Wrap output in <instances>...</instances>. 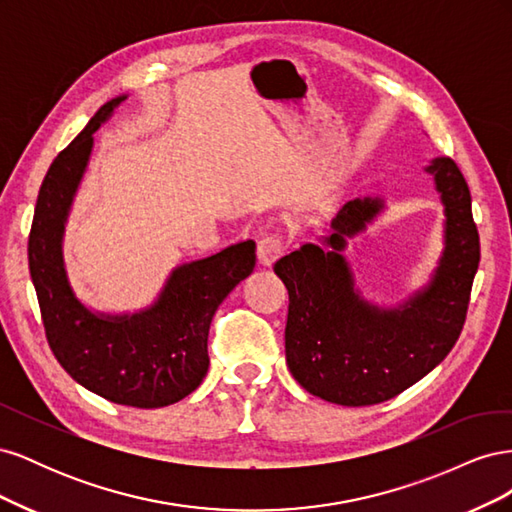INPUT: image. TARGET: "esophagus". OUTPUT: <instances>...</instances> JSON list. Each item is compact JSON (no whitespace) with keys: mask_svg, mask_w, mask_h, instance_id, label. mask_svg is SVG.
<instances>
[{"mask_svg":"<svg viewBox=\"0 0 512 512\" xmlns=\"http://www.w3.org/2000/svg\"><path fill=\"white\" fill-rule=\"evenodd\" d=\"M286 239L280 232H269V235H262L258 239V247H256V254H258V262L265 267H271L273 262L280 258L286 250Z\"/></svg>","mask_w":512,"mask_h":512,"instance_id":"esophagus-1","label":"esophagus"}]
</instances>
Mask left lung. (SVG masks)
<instances>
[{"instance_id":"1","label":"left lung","mask_w":512,"mask_h":512,"mask_svg":"<svg viewBox=\"0 0 512 512\" xmlns=\"http://www.w3.org/2000/svg\"><path fill=\"white\" fill-rule=\"evenodd\" d=\"M444 205V252L431 282L399 307L361 299L342 250L382 209L356 198L320 247L305 243L275 262L288 290L286 363L307 393L339 406H374L427 376L453 350L468 314L480 260L466 179L451 158L427 168Z\"/></svg>"}]
</instances>
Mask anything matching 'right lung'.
<instances>
[{
	"instance_id": "add662e5",
	"label": "right lung",
	"mask_w": 512,
	"mask_h": 512,
	"mask_svg": "<svg viewBox=\"0 0 512 512\" xmlns=\"http://www.w3.org/2000/svg\"><path fill=\"white\" fill-rule=\"evenodd\" d=\"M126 100L106 102L87 128L53 160L29 232V273L46 339L68 374L113 404L162 408L198 389L209 369L207 339L215 309L254 271L256 243L247 239L170 273L158 301L138 314L87 309L70 288L61 239L83 179L94 132Z\"/></svg>"
}]
</instances>
